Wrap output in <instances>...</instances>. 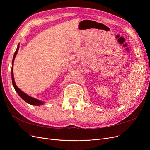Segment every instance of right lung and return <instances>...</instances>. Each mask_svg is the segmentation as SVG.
I'll list each match as a JSON object with an SVG mask.
<instances>
[{
  "label": "right lung",
  "mask_w": 150,
  "mask_h": 150,
  "mask_svg": "<svg viewBox=\"0 0 150 150\" xmlns=\"http://www.w3.org/2000/svg\"><path fill=\"white\" fill-rule=\"evenodd\" d=\"M19 44H18L17 47L16 51L14 53V55H13V59H12V69H11V74H12V84L13 88H14L16 91L19 94V96L24 100L26 103H28L31 105H33V106H40V105H42V104H44V102L41 101H39L38 99L34 98L33 97H31L29 95H28L27 94H25V93H24L23 91H22L17 87L16 84L15 83V81H14V78H13V62H14V59L16 58V56L17 55V54L18 52V51H19Z\"/></svg>",
  "instance_id": "right-lung-1"
}]
</instances>
